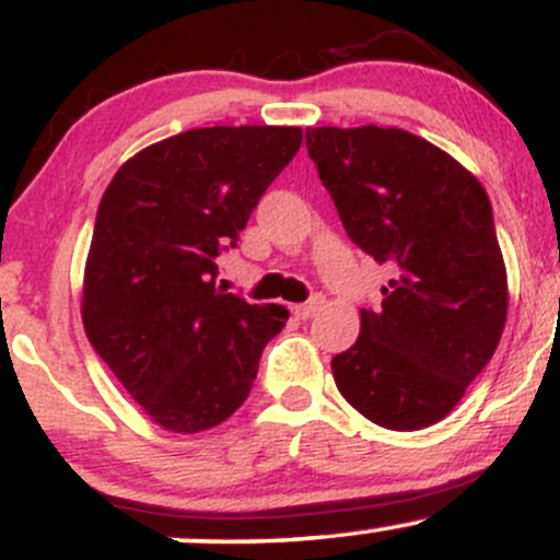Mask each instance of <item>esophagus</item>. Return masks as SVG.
Instances as JSON below:
<instances>
[{"mask_svg": "<svg viewBox=\"0 0 560 560\" xmlns=\"http://www.w3.org/2000/svg\"><path fill=\"white\" fill-rule=\"evenodd\" d=\"M320 305H324V298H320V294H316V298H311L307 302H302V305H294L292 313H294V316H298L300 320H307V318L316 316V313L320 311Z\"/></svg>", "mask_w": 560, "mask_h": 560, "instance_id": "esophagus-1", "label": "esophagus"}]
</instances>
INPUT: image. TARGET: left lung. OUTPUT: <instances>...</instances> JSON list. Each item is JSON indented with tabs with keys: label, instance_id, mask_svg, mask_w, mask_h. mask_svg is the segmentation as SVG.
<instances>
[{
	"label": "left lung",
	"instance_id": "left-lung-1",
	"mask_svg": "<svg viewBox=\"0 0 560 560\" xmlns=\"http://www.w3.org/2000/svg\"><path fill=\"white\" fill-rule=\"evenodd\" d=\"M305 147L347 236L392 271L382 307L361 311V337L331 358L334 382L378 427H432L490 363L505 326L490 197L402 128H307Z\"/></svg>",
	"mask_w": 560,
	"mask_h": 560
}]
</instances>
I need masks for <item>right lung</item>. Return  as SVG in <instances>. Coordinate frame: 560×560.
<instances>
[{
	"label": "right lung",
	"mask_w": 560,
	"mask_h": 560,
	"mask_svg": "<svg viewBox=\"0 0 560 560\" xmlns=\"http://www.w3.org/2000/svg\"><path fill=\"white\" fill-rule=\"evenodd\" d=\"M292 126L191 128L120 165L96 210L83 329L152 421L195 434L253 389L284 305H249L215 284L218 255L298 155Z\"/></svg>",
	"instance_id": "obj_1"
}]
</instances>
